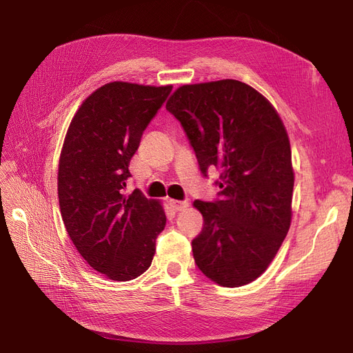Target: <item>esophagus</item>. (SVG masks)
Masks as SVG:
<instances>
[{
  "label": "esophagus",
  "mask_w": 353,
  "mask_h": 353,
  "mask_svg": "<svg viewBox=\"0 0 353 353\" xmlns=\"http://www.w3.org/2000/svg\"><path fill=\"white\" fill-rule=\"evenodd\" d=\"M169 205H171V209L175 212H181L187 208V203L185 201H178V200H169L168 201Z\"/></svg>",
  "instance_id": "obj_1"
}]
</instances>
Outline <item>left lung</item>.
Returning a JSON list of instances; mask_svg holds the SVG:
<instances>
[{"label": "left lung", "instance_id": "1", "mask_svg": "<svg viewBox=\"0 0 353 353\" xmlns=\"http://www.w3.org/2000/svg\"><path fill=\"white\" fill-rule=\"evenodd\" d=\"M196 152L200 171L221 172L213 201H194L204 219L192 239L199 269L226 288L261 276L288 234L294 169L288 132L261 93L238 80L185 84L166 103Z\"/></svg>", "mask_w": 353, "mask_h": 353}]
</instances>
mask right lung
Listing matches in <instances>:
<instances>
[{"mask_svg":"<svg viewBox=\"0 0 353 353\" xmlns=\"http://www.w3.org/2000/svg\"><path fill=\"white\" fill-rule=\"evenodd\" d=\"M172 86L112 81L72 118L59 156L58 200L67 232L96 272L118 282L149 269L166 216L139 190L125 196L143 131Z\"/></svg>","mask_w":353,"mask_h":353,"instance_id":"right-lung-1","label":"right lung"}]
</instances>
